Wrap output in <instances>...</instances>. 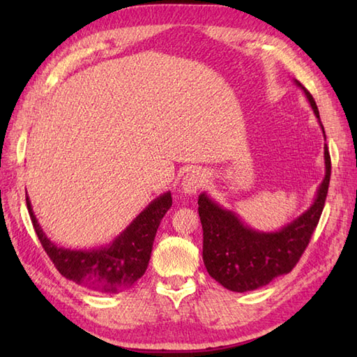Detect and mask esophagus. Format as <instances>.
<instances>
[{
  "label": "esophagus",
  "mask_w": 357,
  "mask_h": 357,
  "mask_svg": "<svg viewBox=\"0 0 357 357\" xmlns=\"http://www.w3.org/2000/svg\"><path fill=\"white\" fill-rule=\"evenodd\" d=\"M206 181H207L206 173L199 169H193L185 173V176L183 178V184H181V190H183L185 196H193L198 193L204 185H206Z\"/></svg>",
  "instance_id": "esophagus-1"
}]
</instances>
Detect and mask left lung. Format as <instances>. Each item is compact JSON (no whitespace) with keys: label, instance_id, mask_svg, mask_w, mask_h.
I'll return each instance as SVG.
<instances>
[{"label":"left lung","instance_id":"left-lung-1","mask_svg":"<svg viewBox=\"0 0 357 357\" xmlns=\"http://www.w3.org/2000/svg\"><path fill=\"white\" fill-rule=\"evenodd\" d=\"M305 93L319 121L324 139L325 130L312 93L294 79ZM325 176L316 198L304 213L278 231L255 230L241 221L231 210L219 206L207 193H201L198 211L204 231L202 259L208 275L230 291H252L270 284L278 276L290 273L305 252L327 199L331 161L324 144Z\"/></svg>","mask_w":357,"mask_h":357}]
</instances>
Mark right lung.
<instances>
[{
    "label": "right lung",
    "instance_id": "right-lung-1",
    "mask_svg": "<svg viewBox=\"0 0 357 357\" xmlns=\"http://www.w3.org/2000/svg\"><path fill=\"white\" fill-rule=\"evenodd\" d=\"M26 202L38 239L64 278L95 291L119 293L146 273L156 230L172 207V193H162L151 201L109 245L92 250L58 247L38 224L29 196Z\"/></svg>",
    "mask_w": 357,
    "mask_h": 357
}]
</instances>
